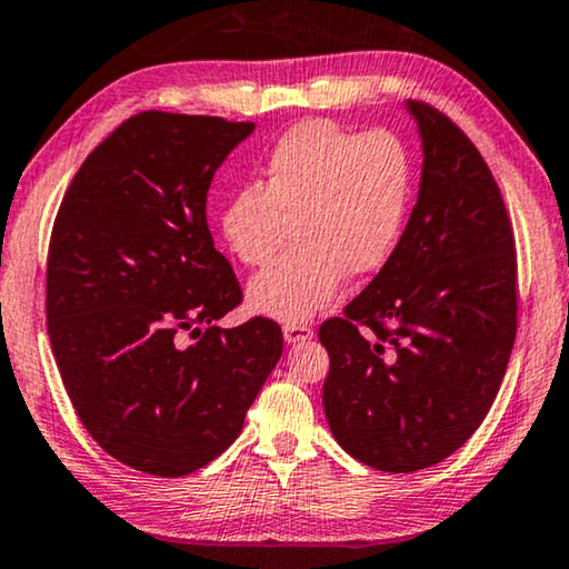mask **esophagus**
Here are the masks:
<instances>
[{
    "mask_svg": "<svg viewBox=\"0 0 569 569\" xmlns=\"http://www.w3.org/2000/svg\"><path fill=\"white\" fill-rule=\"evenodd\" d=\"M312 338V328L308 322H292V326H284V340L290 346L295 343H305V340Z\"/></svg>",
    "mask_w": 569,
    "mask_h": 569,
    "instance_id": "34e87169",
    "label": "esophagus"
}]
</instances>
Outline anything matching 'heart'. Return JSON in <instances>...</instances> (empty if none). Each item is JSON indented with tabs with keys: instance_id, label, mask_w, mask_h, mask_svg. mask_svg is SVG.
I'll use <instances>...</instances> for the list:
<instances>
[{
	"instance_id": "1",
	"label": "heart",
	"mask_w": 569,
	"mask_h": 569,
	"mask_svg": "<svg viewBox=\"0 0 569 569\" xmlns=\"http://www.w3.org/2000/svg\"><path fill=\"white\" fill-rule=\"evenodd\" d=\"M412 198V162L395 134H351L330 121H302L272 147L254 180L223 200L218 231L247 267L251 312L305 322L336 300L346 274H376L395 257Z\"/></svg>"
}]
</instances>
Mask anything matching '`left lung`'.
I'll use <instances>...</instances> for the list:
<instances>
[{
    "mask_svg": "<svg viewBox=\"0 0 569 569\" xmlns=\"http://www.w3.org/2000/svg\"><path fill=\"white\" fill-rule=\"evenodd\" d=\"M405 109L422 139L417 206L395 257L318 333L330 356V432L387 473L430 468L478 430L517 338V251L501 190L445 113L419 101Z\"/></svg>",
    "mask_w": 569,
    "mask_h": 569,
    "instance_id": "obj_1",
    "label": "left lung"
}]
</instances>
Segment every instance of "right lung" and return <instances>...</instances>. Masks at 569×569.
<instances>
[{
    "mask_svg": "<svg viewBox=\"0 0 569 569\" xmlns=\"http://www.w3.org/2000/svg\"><path fill=\"white\" fill-rule=\"evenodd\" d=\"M254 124L142 111L86 157L48 251V336L76 415L124 466L203 468L239 437L282 356L254 318L218 328L241 287L206 223L216 170Z\"/></svg>",
    "mask_w": 569,
    "mask_h": 569,
    "instance_id": "obj_1",
    "label": "right lung"
}]
</instances>
